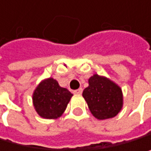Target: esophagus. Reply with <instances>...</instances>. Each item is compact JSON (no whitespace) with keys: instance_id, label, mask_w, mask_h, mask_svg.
<instances>
[{"instance_id":"1","label":"esophagus","mask_w":151,"mask_h":151,"mask_svg":"<svg viewBox=\"0 0 151 151\" xmlns=\"http://www.w3.org/2000/svg\"><path fill=\"white\" fill-rule=\"evenodd\" d=\"M73 93H74V94H78V95H80V94H81V93H82V89L75 90V91H73Z\"/></svg>"}]
</instances>
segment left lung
Returning <instances> with one entry per match:
<instances>
[{
  "label": "left lung",
  "mask_w": 151,
  "mask_h": 151,
  "mask_svg": "<svg viewBox=\"0 0 151 151\" xmlns=\"http://www.w3.org/2000/svg\"><path fill=\"white\" fill-rule=\"evenodd\" d=\"M82 96L91 112L98 119L115 117L122 108L123 98L120 88L114 82L95 74L89 80V87Z\"/></svg>",
  "instance_id": "left-lung-1"
}]
</instances>
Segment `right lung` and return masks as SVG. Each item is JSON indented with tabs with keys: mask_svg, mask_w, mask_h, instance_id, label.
Masks as SVG:
<instances>
[{
	"mask_svg": "<svg viewBox=\"0 0 151 151\" xmlns=\"http://www.w3.org/2000/svg\"><path fill=\"white\" fill-rule=\"evenodd\" d=\"M71 96L67 89L61 88L55 80L50 78L43 81L35 90L33 105L40 117L56 119L64 112Z\"/></svg>",
	"mask_w": 151,
	"mask_h": 151,
	"instance_id": "1",
	"label": "right lung"
}]
</instances>
